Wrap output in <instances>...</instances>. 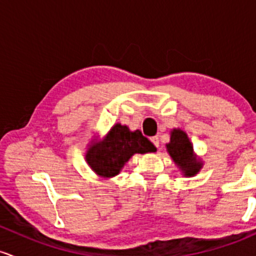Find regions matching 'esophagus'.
Here are the masks:
<instances>
[{"instance_id": "34e87169", "label": "esophagus", "mask_w": 256, "mask_h": 256, "mask_svg": "<svg viewBox=\"0 0 256 256\" xmlns=\"http://www.w3.org/2000/svg\"><path fill=\"white\" fill-rule=\"evenodd\" d=\"M151 142H152V144H154V146H156V148H158V146H160V139H158V136H152V138H151Z\"/></svg>"}]
</instances>
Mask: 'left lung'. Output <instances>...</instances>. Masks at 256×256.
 <instances>
[{
	"instance_id": "left-lung-1",
	"label": "left lung",
	"mask_w": 256,
	"mask_h": 256,
	"mask_svg": "<svg viewBox=\"0 0 256 256\" xmlns=\"http://www.w3.org/2000/svg\"><path fill=\"white\" fill-rule=\"evenodd\" d=\"M166 146L175 164L185 176H194L203 166L202 160L194 154L188 134L182 129H173L170 132V142Z\"/></svg>"
}]
</instances>
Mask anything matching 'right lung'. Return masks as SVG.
Wrapping results in <instances>:
<instances>
[{
	"label": "right lung",
	"mask_w": 256,
	"mask_h": 256,
	"mask_svg": "<svg viewBox=\"0 0 256 256\" xmlns=\"http://www.w3.org/2000/svg\"><path fill=\"white\" fill-rule=\"evenodd\" d=\"M156 148L140 130L130 132L120 123L108 130L102 140H92L86 160L99 176H116L133 154L154 152Z\"/></svg>",
	"instance_id": "obj_1"
}]
</instances>
